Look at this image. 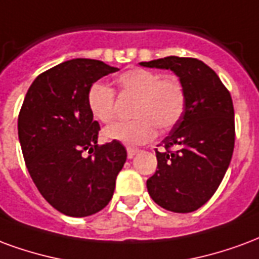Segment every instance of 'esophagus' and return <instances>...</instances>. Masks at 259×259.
<instances>
[{"label":"esophagus","instance_id":"obj_1","mask_svg":"<svg viewBox=\"0 0 259 259\" xmlns=\"http://www.w3.org/2000/svg\"><path fill=\"white\" fill-rule=\"evenodd\" d=\"M137 153H139V149H134V148H128L127 149V156L128 158H132Z\"/></svg>","mask_w":259,"mask_h":259}]
</instances>
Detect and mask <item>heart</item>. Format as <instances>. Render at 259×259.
<instances>
[{"instance_id": "1", "label": "heart", "mask_w": 259, "mask_h": 259, "mask_svg": "<svg viewBox=\"0 0 259 259\" xmlns=\"http://www.w3.org/2000/svg\"><path fill=\"white\" fill-rule=\"evenodd\" d=\"M117 85L122 95L135 96L131 121L114 122L103 131L107 141L139 145L152 139L156 127L168 131L182 118L186 96L178 78L161 75L152 70L130 69L117 77ZM91 116L101 122L114 118V91L102 82L92 84L87 95Z\"/></svg>"}]
</instances>
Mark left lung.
Wrapping results in <instances>:
<instances>
[{"label":"left lung","instance_id":"1","mask_svg":"<svg viewBox=\"0 0 259 259\" xmlns=\"http://www.w3.org/2000/svg\"><path fill=\"white\" fill-rule=\"evenodd\" d=\"M139 65L171 70L184 87V116L163 141L165 150L156 149L157 169L146 186L160 207L192 212L212 197L229 167L235 148L232 96L199 59L167 56Z\"/></svg>","mask_w":259,"mask_h":259}]
</instances>
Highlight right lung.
<instances>
[{
  "label": "right lung",
  "mask_w": 259,
  "mask_h": 259,
  "mask_svg": "<svg viewBox=\"0 0 259 259\" xmlns=\"http://www.w3.org/2000/svg\"><path fill=\"white\" fill-rule=\"evenodd\" d=\"M117 70L95 59L63 62L33 81L19 113V142L30 177L42 197L69 217L105 208L127 160L120 142L98 145L99 122L87 105L91 85Z\"/></svg>",
  "instance_id": "1"
}]
</instances>
